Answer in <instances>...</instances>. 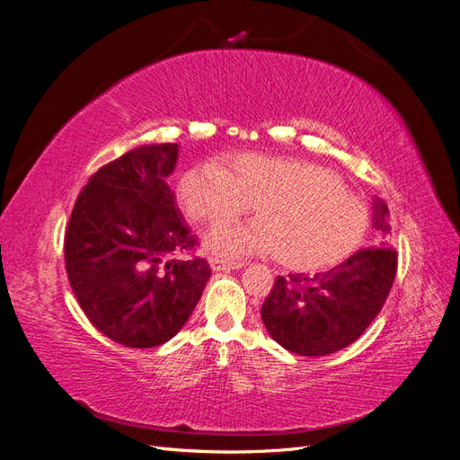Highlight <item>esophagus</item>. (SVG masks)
<instances>
[{"label":"esophagus","mask_w":460,"mask_h":460,"mask_svg":"<svg viewBox=\"0 0 460 460\" xmlns=\"http://www.w3.org/2000/svg\"><path fill=\"white\" fill-rule=\"evenodd\" d=\"M208 264L215 272H222V270H238L242 269L243 264L238 261H230V259H218V257H211L208 259Z\"/></svg>","instance_id":"1"}]
</instances>
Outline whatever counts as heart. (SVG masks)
Segmentation results:
<instances>
[{
  "instance_id": "obj_1",
  "label": "heart",
  "mask_w": 460,
  "mask_h": 460,
  "mask_svg": "<svg viewBox=\"0 0 460 460\" xmlns=\"http://www.w3.org/2000/svg\"><path fill=\"white\" fill-rule=\"evenodd\" d=\"M180 201L190 218L208 228L230 226L249 208L261 225L211 235L208 252L222 257L269 249L288 267L311 269L351 249L365 232V213L323 166L243 153L228 171L201 163L180 180Z\"/></svg>"
}]
</instances>
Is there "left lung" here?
<instances>
[{
	"label": "left lung",
	"instance_id": "8db88e82",
	"mask_svg": "<svg viewBox=\"0 0 460 460\" xmlns=\"http://www.w3.org/2000/svg\"><path fill=\"white\" fill-rule=\"evenodd\" d=\"M389 211L372 199L376 247L360 249L326 272L278 276L261 318L270 338L301 357H324L358 340L384 307L395 280Z\"/></svg>",
	"mask_w": 460,
	"mask_h": 460
}]
</instances>
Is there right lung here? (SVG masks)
<instances>
[{
  "instance_id": "1",
  "label": "right lung",
  "mask_w": 460,
  "mask_h": 460,
  "mask_svg": "<svg viewBox=\"0 0 460 460\" xmlns=\"http://www.w3.org/2000/svg\"><path fill=\"white\" fill-rule=\"evenodd\" d=\"M178 144L140 146L102 166L76 199L65 267L78 305L103 336L147 349L188 323L211 276L190 259L196 234L166 184Z\"/></svg>"
}]
</instances>
